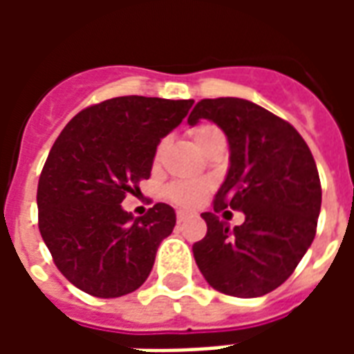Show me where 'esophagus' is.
<instances>
[{"instance_id": "34e87169", "label": "esophagus", "mask_w": 354, "mask_h": 354, "mask_svg": "<svg viewBox=\"0 0 354 354\" xmlns=\"http://www.w3.org/2000/svg\"><path fill=\"white\" fill-rule=\"evenodd\" d=\"M195 212H192V210H184V208H180V210H176V218L182 222V220H185L187 216H193Z\"/></svg>"}]
</instances>
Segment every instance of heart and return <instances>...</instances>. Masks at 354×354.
I'll list each match as a JSON object with an SVG mask.
<instances>
[{
  "label": "heart",
  "instance_id": "obj_1",
  "mask_svg": "<svg viewBox=\"0 0 354 354\" xmlns=\"http://www.w3.org/2000/svg\"><path fill=\"white\" fill-rule=\"evenodd\" d=\"M216 132H220V129H216L214 124H197V127H193L189 134H192L195 146L201 147L210 136H214ZM165 144H167V142L162 140L161 144H159V147H157V155L165 149ZM207 182L197 180V178H189V180H176V182H172V184L167 185L165 195H167L172 203H176V205L193 207V205H197V203L203 201V197L207 195Z\"/></svg>",
  "mask_w": 354,
  "mask_h": 354
}]
</instances>
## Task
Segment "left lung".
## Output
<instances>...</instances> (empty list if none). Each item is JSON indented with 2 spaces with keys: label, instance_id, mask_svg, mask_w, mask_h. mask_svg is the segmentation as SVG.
Here are the masks:
<instances>
[{
  "label": "left lung",
  "instance_id": "8db88e82",
  "mask_svg": "<svg viewBox=\"0 0 354 354\" xmlns=\"http://www.w3.org/2000/svg\"><path fill=\"white\" fill-rule=\"evenodd\" d=\"M216 123L230 142V169L203 212L207 235L193 256L207 282L235 297L266 296L294 273L317 233L319 170L299 132L281 117L243 98H205L189 113ZM245 214L231 230L218 212Z\"/></svg>",
  "mask_w": 354,
  "mask_h": 354
}]
</instances>
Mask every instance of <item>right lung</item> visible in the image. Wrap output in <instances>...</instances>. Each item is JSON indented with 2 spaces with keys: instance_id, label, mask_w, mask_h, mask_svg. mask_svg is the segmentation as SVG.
<instances>
[{
  "instance_id": "1",
  "label": "right lung",
  "mask_w": 354,
  "mask_h": 354,
  "mask_svg": "<svg viewBox=\"0 0 354 354\" xmlns=\"http://www.w3.org/2000/svg\"><path fill=\"white\" fill-rule=\"evenodd\" d=\"M192 106L119 96L80 111L60 132L39 176L37 210L55 266L73 286L119 297L146 282L176 212L157 203L134 218L121 203L149 178L159 142Z\"/></svg>"
}]
</instances>
